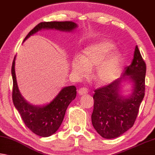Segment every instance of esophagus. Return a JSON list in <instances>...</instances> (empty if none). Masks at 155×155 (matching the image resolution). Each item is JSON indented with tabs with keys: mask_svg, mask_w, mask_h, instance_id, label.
I'll return each instance as SVG.
<instances>
[{
	"mask_svg": "<svg viewBox=\"0 0 155 155\" xmlns=\"http://www.w3.org/2000/svg\"><path fill=\"white\" fill-rule=\"evenodd\" d=\"M78 94L80 95V96H83V95H86L88 93V89L87 88H84V87H81L78 90Z\"/></svg>",
	"mask_w": 155,
	"mask_h": 155,
	"instance_id": "esophagus-1",
	"label": "esophagus"
}]
</instances>
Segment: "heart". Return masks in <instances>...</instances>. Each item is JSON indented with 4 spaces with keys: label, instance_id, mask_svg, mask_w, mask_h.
I'll use <instances>...</instances> for the list:
<instances>
[{
    "label": "heart",
    "instance_id": "heart-1",
    "mask_svg": "<svg viewBox=\"0 0 155 155\" xmlns=\"http://www.w3.org/2000/svg\"><path fill=\"white\" fill-rule=\"evenodd\" d=\"M115 50V44L110 40L102 39L92 43L83 49L80 58L73 59L72 70L80 76H84L89 69L97 66L94 74L97 82H113L120 75L124 63L123 56L114 53Z\"/></svg>",
    "mask_w": 155,
    "mask_h": 155
}]
</instances>
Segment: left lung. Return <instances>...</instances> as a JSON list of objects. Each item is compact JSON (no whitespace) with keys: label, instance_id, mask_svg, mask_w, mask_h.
<instances>
[{"label":"left lung","instance_id":"obj_1","mask_svg":"<svg viewBox=\"0 0 155 155\" xmlns=\"http://www.w3.org/2000/svg\"><path fill=\"white\" fill-rule=\"evenodd\" d=\"M146 65L139 48H135L134 58L125 68L123 77L94 91L92 125L104 139L120 137L134 125L139 107L145 96ZM125 75L134 83L132 94L127 98L120 95V85Z\"/></svg>","mask_w":155,"mask_h":155}]
</instances>
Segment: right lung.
I'll return each instance as SVG.
<instances>
[{"label": "right lung", "instance_id": "add662e5", "mask_svg": "<svg viewBox=\"0 0 155 155\" xmlns=\"http://www.w3.org/2000/svg\"><path fill=\"white\" fill-rule=\"evenodd\" d=\"M77 25L72 21H51L41 22L28 33L23 40L41 29H56L61 31H72ZM15 58L12 66L13 80L12 101L16 109L19 112L25 125L35 134L48 137L54 134L62 123L66 109L71 101L76 97V87L69 86L63 88L53 101L45 106H33L26 102L21 96L18 90L15 74Z\"/></svg>", "mask_w": 155, "mask_h": 155}]
</instances>
